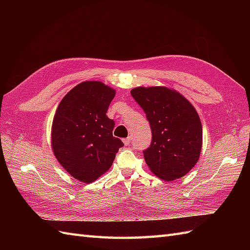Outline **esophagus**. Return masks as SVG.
I'll return each mask as SVG.
<instances>
[{"label":"esophagus","instance_id":"obj_1","mask_svg":"<svg viewBox=\"0 0 250 250\" xmlns=\"http://www.w3.org/2000/svg\"><path fill=\"white\" fill-rule=\"evenodd\" d=\"M123 143H124L125 146H128V145H129V143H130V138L124 139V140H123Z\"/></svg>","mask_w":250,"mask_h":250}]
</instances>
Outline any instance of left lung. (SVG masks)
<instances>
[{
  "label": "left lung",
  "instance_id": "left-lung-1",
  "mask_svg": "<svg viewBox=\"0 0 250 250\" xmlns=\"http://www.w3.org/2000/svg\"><path fill=\"white\" fill-rule=\"evenodd\" d=\"M130 93L152 132L150 147L143 151L150 171L166 181L185 176L197 164L202 148V126L195 107L167 86H138Z\"/></svg>",
  "mask_w": 250,
  "mask_h": 250
}]
</instances>
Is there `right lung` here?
Listing matches in <instances>:
<instances>
[{"label":"right lung","instance_id":"right-lung-1","mask_svg":"<svg viewBox=\"0 0 250 250\" xmlns=\"http://www.w3.org/2000/svg\"><path fill=\"white\" fill-rule=\"evenodd\" d=\"M116 90L101 81H83L60 101L51 129V147L62 168L90 184L107 172L124 144L112 137L106 116Z\"/></svg>","mask_w":250,"mask_h":250}]
</instances>
